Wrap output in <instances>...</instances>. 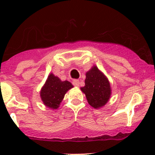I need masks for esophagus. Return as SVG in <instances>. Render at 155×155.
Here are the masks:
<instances>
[{
    "instance_id": "34e87169",
    "label": "esophagus",
    "mask_w": 155,
    "mask_h": 155,
    "mask_svg": "<svg viewBox=\"0 0 155 155\" xmlns=\"http://www.w3.org/2000/svg\"><path fill=\"white\" fill-rule=\"evenodd\" d=\"M73 84H74L75 87H79V80H78V79L74 80V81H73Z\"/></svg>"
}]
</instances>
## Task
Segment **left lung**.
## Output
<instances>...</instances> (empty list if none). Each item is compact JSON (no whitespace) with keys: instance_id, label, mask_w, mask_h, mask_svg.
Wrapping results in <instances>:
<instances>
[{"instance_id":"left-lung-1","label":"left lung","mask_w":155,"mask_h":155,"mask_svg":"<svg viewBox=\"0 0 155 155\" xmlns=\"http://www.w3.org/2000/svg\"><path fill=\"white\" fill-rule=\"evenodd\" d=\"M85 85L81 90L85 94L89 104L95 108L105 106L111 94L110 83L106 76L94 65L86 73Z\"/></svg>"}]
</instances>
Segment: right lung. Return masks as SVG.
<instances>
[{"instance_id":"right-lung-1","label":"right lung","mask_w":155,"mask_h":155,"mask_svg":"<svg viewBox=\"0 0 155 155\" xmlns=\"http://www.w3.org/2000/svg\"><path fill=\"white\" fill-rule=\"evenodd\" d=\"M73 87L72 84L68 81H63L58 76L50 74L41 90V98L47 107L57 109L68 90Z\"/></svg>"}]
</instances>
